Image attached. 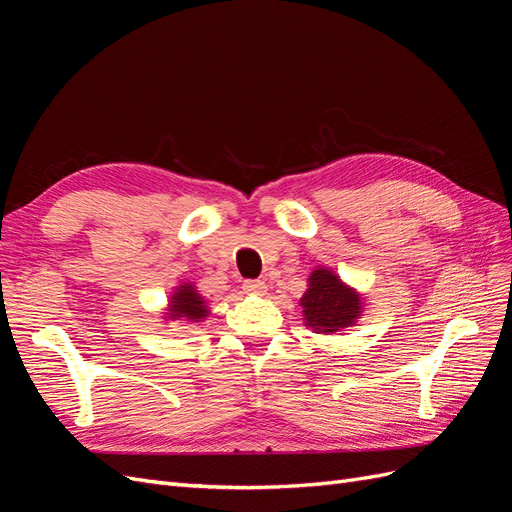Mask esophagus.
I'll return each instance as SVG.
<instances>
[{
    "label": "esophagus",
    "instance_id": "1",
    "mask_svg": "<svg viewBox=\"0 0 512 512\" xmlns=\"http://www.w3.org/2000/svg\"><path fill=\"white\" fill-rule=\"evenodd\" d=\"M243 290L250 292V294H258V297H262V294L267 292V284L262 280H245L243 282Z\"/></svg>",
    "mask_w": 512,
    "mask_h": 512
}]
</instances>
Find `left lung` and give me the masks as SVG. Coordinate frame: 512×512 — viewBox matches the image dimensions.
Masks as SVG:
<instances>
[{
  "label": "left lung",
  "instance_id": "8db88e82",
  "mask_svg": "<svg viewBox=\"0 0 512 512\" xmlns=\"http://www.w3.org/2000/svg\"><path fill=\"white\" fill-rule=\"evenodd\" d=\"M301 307L305 327L314 333L331 335L354 327L363 314V297L339 280L335 271L318 267L309 275Z\"/></svg>",
  "mask_w": 512,
  "mask_h": 512
}]
</instances>
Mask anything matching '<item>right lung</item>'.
Returning <instances> with one entry per match:
<instances>
[{
  "label": "right lung",
  "mask_w": 512,
  "mask_h": 512,
  "mask_svg": "<svg viewBox=\"0 0 512 512\" xmlns=\"http://www.w3.org/2000/svg\"><path fill=\"white\" fill-rule=\"evenodd\" d=\"M209 316V307L205 299L200 297L194 284L183 282L173 294H170L166 320H185V322H200Z\"/></svg>",
  "instance_id": "1"
}]
</instances>
